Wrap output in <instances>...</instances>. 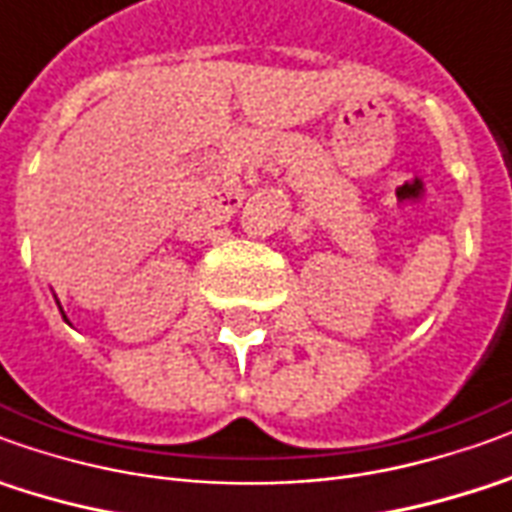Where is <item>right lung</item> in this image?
Here are the masks:
<instances>
[{"instance_id": "1", "label": "right lung", "mask_w": 512, "mask_h": 512, "mask_svg": "<svg viewBox=\"0 0 512 512\" xmlns=\"http://www.w3.org/2000/svg\"><path fill=\"white\" fill-rule=\"evenodd\" d=\"M58 301V298H55ZM58 309H61V301H58ZM61 315H63V309H61ZM63 320H66V315H63Z\"/></svg>"}]
</instances>
